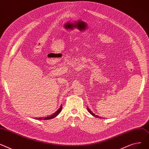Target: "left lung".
Segmentation results:
<instances>
[{
  "label": "left lung",
  "instance_id": "left-lung-1",
  "mask_svg": "<svg viewBox=\"0 0 149 149\" xmlns=\"http://www.w3.org/2000/svg\"><path fill=\"white\" fill-rule=\"evenodd\" d=\"M87 109H88V112L91 113V114L92 116H94V117H97V118H101V117H100V116H97V115H95V113H94L88 107H87Z\"/></svg>",
  "mask_w": 149,
  "mask_h": 149
}]
</instances>
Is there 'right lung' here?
I'll return each instance as SVG.
<instances>
[{
  "instance_id": "1",
  "label": "right lung",
  "mask_w": 149,
  "mask_h": 149,
  "mask_svg": "<svg viewBox=\"0 0 149 149\" xmlns=\"http://www.w3.org/2000/svg\"><path fill=\"white\" fill-rule=\"evenodd\" d=\"M61 109H62V105H61V107H60V108L54 113H53V114L52 115H51V116H47V117H39V118H38V117H37V118H35V119H36V120H50V119H52V118H55V117H56L59 113L61 112Z\"/></svg>"
}]
</instances>
